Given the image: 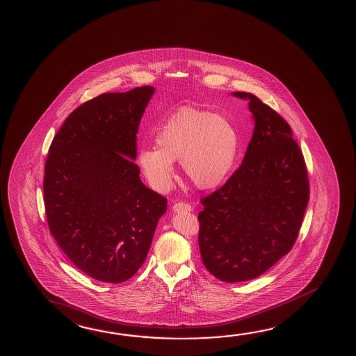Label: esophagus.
Instances as JSON below:
<instances>
[{"instance_id": "1", "label": "esophagus", "mask_w": 356, "mask_h": 356, "mask_svg": "<svg viewBox=\"0 0 356 356\" xmlns=\"http://www.w3.org/2000/svg\"><path fill=\"white\" fill-rule=\"evenodd\" d=\"M192 205L188 203H175L173 205V210H175V213H188V211H192Z\"/></svg>"}]
</instances>
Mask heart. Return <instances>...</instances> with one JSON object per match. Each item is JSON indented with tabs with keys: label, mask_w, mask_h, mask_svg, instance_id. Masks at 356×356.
Returning a JSON list of instances; mask_svg holds the SVG:
<instances>
[{
	"label": "heart",
	"mask_w": 356,
	"mask_h": 356,
	"mask_svg": "<svg viewBox=\"0 0 356 356\" xmlns=\"http://www.w3.org/2000/svg\"><path fill=\"white\" fill-rule=\"evenodd\" d=\"M156 147H142L137 163L149 186L164 191L181 161L186 178L200 189L219 186L234 165L238 135L229 120L197 108H181L156 135Z\"/></svg>",
	"instance_id": "b5f03b06"
}]
</instances>
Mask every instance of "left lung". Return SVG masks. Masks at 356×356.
<instances>
[{
	"label": "left lung",
	"instance_id": "8db88e82",
	"mask_svg": "<svg viewBox=\"0 0 356 356\" xmlns=\"http://www.w3.org/2000/svg\"><path fill=\"white\" fill-rule=\"evenodd\" d=\"M254 135L243 163L225 184L203 197L199 250L207 270L227 283L265 273L298 237L309 200L303 153L280 113L250 92Z\"/></svg>",
	"mask_w": 356,
	"mask_h": 356
}]
</instances>
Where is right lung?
<instances>
[{
  "label": "right lung",
  "instance_id": "add662e5",
  "mask_svg": "<svg viewBox=\"0 0 356 356\" xmlns=\"http://www.w3.org/2000/svg\"><path fill=\"white\" fill-rule=\"evenodd\" d=\"M154 88L106 92L75 108L45 161L44 207L53 237L94 280L121 283L146 260L167 199L147 188L136 135Z\"/></svg>",
  "mask_w": 356,
  "mask_h": 356
}]
</instances>
